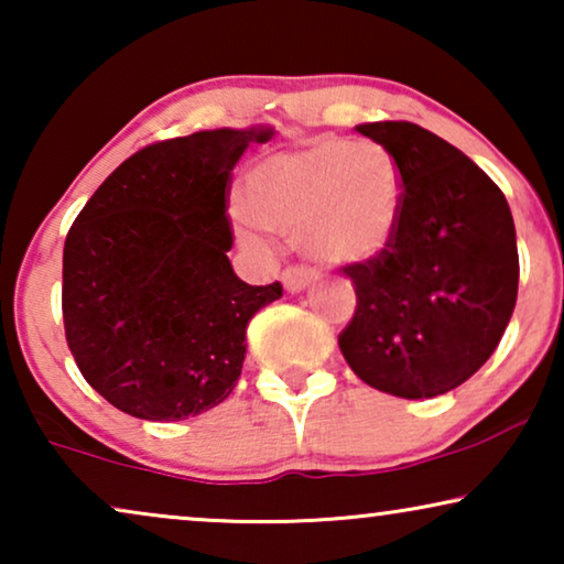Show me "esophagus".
I'll use <instances>...</instances> for the list:
<instances>
[{
  "instance_id": "1",
  "label": "esophagus",
  "mask_w": 564,
  "mask_h": 564,
  "mask_svg": "<svg viewBox=\"0 0 564 564\" xmlns=\"http://www.w3.org/2000/svg\"><path fill=\"white\" fill-rule=\"evenodd\" d=\"M280 280H282L284 290H288V292H300V290H305L307 284H311L313 274L307 272L305 267H288V269H284V272L280 274Z\"/></svg>"
}]
</instances>
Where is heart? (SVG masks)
<instances>
[{
    "mask_svg": "<svg viewBox=\"0 0 564 564\" xmlns=\"http://www.w3.org/2000/svg\"><path fill=\"white\" fill-rule=\"evenodd\" d=\"M246 210H236L238 238L261 249V228L297 238L326 264H365L395 246L405 187L395 156L377 143L318 138L274 153L246 174Z\"/></svg>",
    "mask_w": 564,
    "mask_h": 564,
    "instance_id": "heart-1",
    "label": "heart"
}]
</instances>
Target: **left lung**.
<instances>
[{"mask_svg": "<svg viewBox=\"0 0 564 564\" xmlns=\"http://www.w3.org/2000/svg\"><path fill=\"white\" fill-rule=\"evenodd\" d=\"M395 156L405 203L395 246L344 267L357 311L338 336L369 388L421 400L469 380L500 344L519 295L511 207L498 184L431 130L365 122Z\"/></svg>", "mask_w": 564, "mask_h": 564, "instance_id": "1", "label": "left lung"}]
</instances>
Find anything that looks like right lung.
<instances>
[{"mask_svg": "<svg viewBox=\"0 0 564 564\" xmlns=\"http://www.w3.org/2000/svg\"><path fill=\"white\" fill-rule=\"evenodd\" d=\"M267 128H218L122 161L64 243V328L76 367L118 411L182 421L223 403L241 377L246 326L282 297L228 261L230 172Z\"/></svg>", "mask_w": 564, "mask_h": 564, "instance_id": "right-lung-1", "label": "right lung"}]
</instances>
